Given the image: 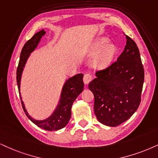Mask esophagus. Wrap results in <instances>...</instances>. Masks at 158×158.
<instances>
[{
    "instance_id": "esophagus-1",
    "label": "esophagus",
    "mask_w": 158,
    "mask_h": 158,
    "mask_svg": "<svg viewBox=\"0 0 158 158\" xmlns=\"http://www.w3.org/2000/svg\"><path fill=\"white\" fill-rule=\"evenodd\" d=\"M92 79H93V77H92L91 74H89V73H86V74L84 76L83 81L85 85H87V84L92 80Z\"/></svg>"
}]
</instances>
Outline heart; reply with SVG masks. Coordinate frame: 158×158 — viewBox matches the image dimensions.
Returning <instances> with one entry per match:
<instances>
[{"instance_id":"heart-1","label":"heart","mask_w":158,"mask_h":158,"mask_svg":"<svg viewBox=\"0 0 158 158\" xmlns=\"http://www.w3.org/2000/svg\"><path fill=\"white\" fill-rule=\"evenodd\" d=\"M109 42V39L106 37L99 38L95 42V48L98 52L93 60V65L98 69H105L109 66L117 55L116 45Z\"/></svg>"}]
</instances>
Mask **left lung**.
I'll return each instance as SVG.
<instances>
[{
	"instance_id": "obj_1",
	"label": "left lung",
	"mask_w": 158,
	"mask_h": 158,
	"mask_svg": "<svg viewBox=\"0 0 158 158\" xmlns=\"http://www.w3.org/2000/svg\"><path fill=\"white\" fill-rule=\"evenodd\" d=\"M126 45L117 61L95 73L88 87L95 97L94 111L100 123L116 127L139 106L144 71L136 44L126 35Z\"/></svg>"
}]
</instances>
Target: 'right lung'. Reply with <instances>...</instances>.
<instances>
[{
    "instance_id": "obj_1",
    "label": "right lung",
    "mask_w": 158,
    "mask_h": 158,
    "mask_svg": "<svg viewBox=\"0 0 158 158\" xmlns=\"http://www.w3.org/2000/svg\"><path fill=\"white\" fill-rule=\"evenodd\" d=\"M45 33L44 30H41V31L38 32L25 44L23 49H22L20 58H19V64H18L17 69V82L18 89H19V96H20L19 89H20L21 76L26 61L28 58L30 54L37 47L40 40L45 34ZM83 88L84 83L82 73H79V74L73 76V77L68 79L63 85L60 99L57 108L52 114L44 120H36V119L32 118L26 111L25 105H24L20 96L22 106H23V110L27 117L38 127L46 130V131H57V130L64 127L69 123V119L71 118V106H72L73 101L78 97V95L83 91Z\"/></svg>"
}]
</instances>
